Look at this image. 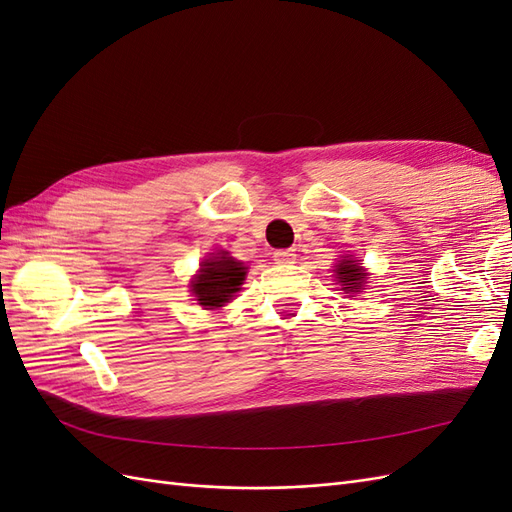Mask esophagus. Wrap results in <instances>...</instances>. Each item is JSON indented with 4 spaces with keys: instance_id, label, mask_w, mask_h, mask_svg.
I'll return each instance as SVG.
<instances>
[{
    "instance_id": "esophagus-1",
    "label": "esophagus",
    "mask_w": 512,
    "mask_h": 512,
    "mask_svg": "<svg viewBox=\"0 0 512 512\" xmlns=\"http://www.w3.org/2000/svg\"><path fill=\"white\" fill-rule=\"evenodd\" d=\"M273 260L280 262V265H292V262L297 260V252H294V250H277V252H273Z\"/></svg>"
}]
</instances>
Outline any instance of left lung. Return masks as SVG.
Instances as JSON below:
<instances>
[{
  "label": "left lung",
  "instance_id": "obj_1",
  "mask_svg": "<svg viewBox=\"0 0 512 512\" xmlns=\"http://www.w3.org/2000/svg\"><path fill=\"white\" fill-rule=\"evenodd\" d=\"M361 265H363V262H359L352 256H344L342 260H337L335 277H337V284L342 286V290L346 294H354V292L363 290L367 273Z\"/></svg>",
  "mask_w": 512,
  "mask_h": 512
}]
</instances>
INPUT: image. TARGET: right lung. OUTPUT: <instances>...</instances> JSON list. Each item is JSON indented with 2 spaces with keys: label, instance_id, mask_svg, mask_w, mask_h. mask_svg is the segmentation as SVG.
<instances>
[{
  "label": "right lung",
  "instance_id": "right-lung-1",
  "mask_svg": "<svg viewBox=\"0 0 512 512\" xmlns=\"http://www.w3.org/2000/svg\"><path fill=\"white\" fill-rule=\"evenodd\" d=\"M245 275L247 267L243 262L220 250L200 262L198 273L192 277L190 290L198 305H203L205 309H218L241 290Z\"/></svg>",
  "mask_w": 512,
  "mask_h": 512
}]
</instances>
